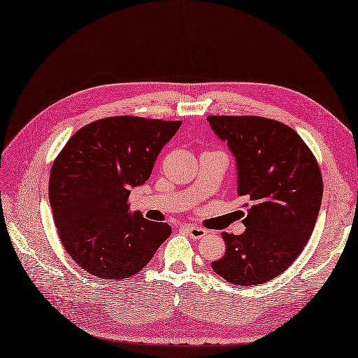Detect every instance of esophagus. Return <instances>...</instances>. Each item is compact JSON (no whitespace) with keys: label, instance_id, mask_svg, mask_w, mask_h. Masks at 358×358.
<instances>
[{"label":"esophagus","instance_id":"obj_1","mask_svg":"<svg viewBox=\"0 0 358 358\" xmlns=\"http://www.w3.org/2000/svg\"><path fill=\"white\" fill-rule=\"evenodd\" d=\"M185 231L189 234V237H192V239H203V237L208 234V231L197 225H187Z\"/></svg>","mask_w":358,"mask_h":358}]
</instances>
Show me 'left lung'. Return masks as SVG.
I'll return each instance as SVG.
<instances>
[{
	"instance_id": "left-lung-1",
	"label": "left lung",
	"mask_w": 358,
	"mask_h": 358,
	"mask_svg": "<svg viewBox=\"0 0 358 358\" xmlns=\"http://www.w3.org/2000/svg\"><path fill=\"white\" fill-rule=\"evenodd\" d=\"M236 159L237 194L249 199L245 233H222L225 254L212 263L230 284H266L301 254L315 227L322 178L301 137L273 119L208 116Z\"/></svg>"
}]
</instances>
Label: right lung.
I'll use <instances>...</instances> for the list:
<instances>
[{
	"label": "right lung",
	"instance_id": "1",
	"mask_svg": "<svg viewBox=\"0 0 358 358\" xmlns=\"http://www.w3.org/2000/svg\"><path fill=\"white\" fill-rule=\"evenodd\" d=\"M180 121L104 117L80 128L50 170L49 201L61 242L86 272L125 279L140 272L171 234L166 222L131 212L142 187Z\"/></svg>",
	"mask_w": 358,
	"mask_h": 358
}]
</instances>
